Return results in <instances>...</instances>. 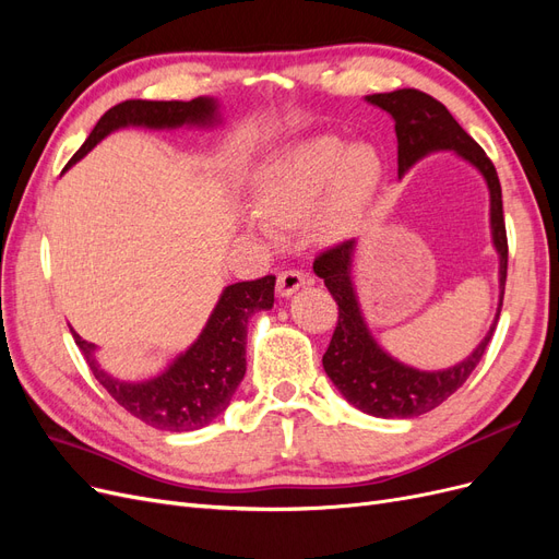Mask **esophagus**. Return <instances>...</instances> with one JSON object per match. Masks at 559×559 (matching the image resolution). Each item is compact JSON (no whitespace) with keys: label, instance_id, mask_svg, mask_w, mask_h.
Wrapping results in <instances>:
<instances>
[{"label":"esophagus","instance_id":"34e87169","mask_svg":"<svg viewBox=\"0 0 559 559\" xmlns=\"http://www.w3.org/2000/svg\"><path fill=\"white\" fill-rule=\"evenodd\" d=\"M308 275H302L300 270H282L277 275V294L280 296H292L294 292H298L302 284H308Z\"/></svg>","mask_w":559,"mask_h":559}]
</instances>
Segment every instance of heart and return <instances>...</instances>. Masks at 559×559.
<instances>
[{
  "mask_svg": "<svg viewBox=\"0 0 559 559\" xmlns=\"http://www.w3.org/2000/svg\"><path fill=\"white\" fill-rule=\"evenodd\" d=\"M384 173L380 151L368 142L319 138L286 144L253 177V202L273 224H294L321 200L317 228L347 233L376 198Z\"/></svg>",
  "mask_w": 559,
  "mask_h": 559,
  "instance_id": "obj_1",
  "label": "heart"
}]
</instances>
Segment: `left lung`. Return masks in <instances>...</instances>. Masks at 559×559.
<instances>
[{
  "mask_svg": "<svg viewBox=\"0 0 559 559\" xmlns=\"http://www.w3.org/2000/svg\"><path fill=\"white\" fill-rule=\"evenodd\" d=\"M368 103L389 111L394 118L401 175L419 158L431 154V151L452 148L471 165L478 167L487 181L489 205H492L489 207V218H492V240L499 251L501 284L497 317L476 352L448 370H431L429 373V370L403 366L389 357L386 352H382L373 341V335L368 333L349 277L352 253L357 242H337L319 251V257L314 259V273L324 280L326 289L337 302V324L331 335L329 349L324 352V359H321L326 376L341 389L354 408L368 415L417 417L441 405L468 380L495 335L497 319L503 306L506 270H509V240H506L501 183L492 160L487 158L478 142L454 121L445 105L438 103L436 97L415 88H401L394 93L368 95Z\"/></svg>",
  "mask_w": 559,
  "mask_h": 559,
  "instance_id": "obj_1",
  "label": "left lung"
}]
</instances>
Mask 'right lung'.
Segmentation results:
<instances>
[{
  "label": "right lung",
  "mask_w": 559,
  "mask_h": 559,
  "mask_svg": "<svg viewBox=\"0 0 559 559\" xmlns=\"http://www.w3.org/2000/svg\"><path fill=\"white\" fill-rule=\"evenodd\" d=\"M216 118L214 99L195 97L191 103L170 99V103H151V99H126L99 118L88 140L72 156L70 165L83 158L111 130L126 126L146 128H177L183 123L207 126ZM67 165V167H70ZM275 302V277L238 282L226 286L216 308L189 352L148 382H118L109 378L93 357V345L74 331V343L86 357L95 380L103 384L111 399L144 425L163 431H193L226 411L235 389L242 382L247 359V319L257 310H270Z\"/></svg>",
  "instance_id": "obj_1"
}]
</instances>
